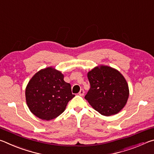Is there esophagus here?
Segmentation results:
<instances>
[{
	"label": "esophagus",
	"mask_w": 154,
	"mask_h": 154,
	"mask_svg": "<svg viewBox=\"0 0 154 154\" xmlns=\"http://www.w3.org/2000/svg\"><path fill=\"white\" fill-rule=\"evenodd\" d=\"M84 90H83V89L82 90H80V92H79V96H83V94H84Z\"/></svg>",
	"instance_id": "obj_1"
}]
</instances>
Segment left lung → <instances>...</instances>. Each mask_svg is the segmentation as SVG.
Listing matches in <instances>:
<instances>
[{
    "mask_svg": "<svg viewBox=\"0 0 154 154\" xmlns=\"http://www.w3.org/2000/svg\"><path fill=\"white\" fill-rule=\"evenodd\" d=\"M90 89L85 98L99 113L110 116L124 107L129 96L128 85L120 72L106 65L88 72Z\"/></svg>",
    "mask_w": 154,
    "mask_h": 154,
    "instance_id": "left-lung-1",
    "label": "left lung"
}]
</instances>
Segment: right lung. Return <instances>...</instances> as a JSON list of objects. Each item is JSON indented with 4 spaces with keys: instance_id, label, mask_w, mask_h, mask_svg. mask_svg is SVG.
<instances>
[{
    "instance_id": "right-lung-1",
    "label": "right lung",
    "mask_w": 154,
    "mask_h": 154,
    "mask_svg": "<svg viewBox=\"0 0 154 154\" xmlns=\"http://www.w3.org/2000/svg\"><path fill=\"white\" fill-rule=\"evenodd\" d=\"M26 101L31 113L44 120L57 118L74 97L70 83L55 68L41 69L33 75L26 88Z\"/></svg>"
}]
</instances>
